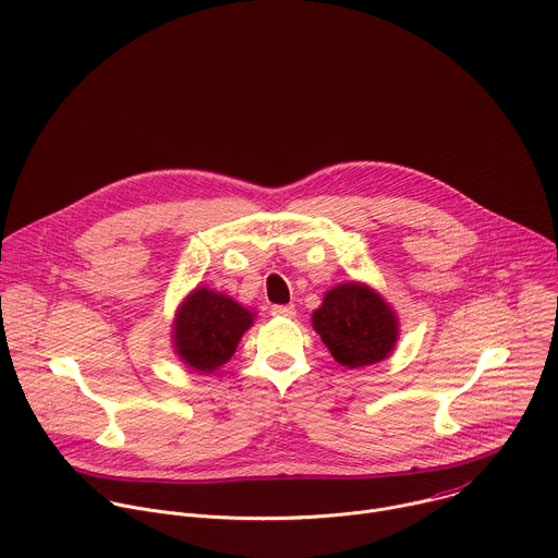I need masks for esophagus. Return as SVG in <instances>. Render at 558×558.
<instances>
[{
    "mask_svg": "<svg viewBox=\"0 0 558 558\" xmlns=\"http://www.w3.org/2000/svg\"><path fill=\"white\" fill-rule=\"evenodd\" d=\"M271 315L293 319V317H295V306H293V304H276V306L271 308Z\"/></svg>",
    "mask_w": 558,
    "mask_h": 558,
    "instance_id": "1",
    "label": "esophagus"
}]
</instances>
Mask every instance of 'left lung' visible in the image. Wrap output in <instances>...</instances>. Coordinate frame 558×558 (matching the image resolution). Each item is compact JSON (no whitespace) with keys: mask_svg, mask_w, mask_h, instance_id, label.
<instances>
[{"mask_svg":"<svg viewBox=\"0 0 558 558\" xmlns=\"http://www.w3.org/2000/svg\"><path fill=\"white\" fill-rule=\"evenodd\" d=\"M311 322L332 359L345 367L384 361L399 339L397 313L375 289L361 282L332 287Z\"/></svg>","mask_w":558,"mask_h":558,"instance_id":"obj_1","label":"left lung"}]
</instances>
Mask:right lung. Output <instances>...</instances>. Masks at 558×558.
I'll use <instances>...</instances> for the list:
<instances>
[{
    "label": "right lung",
    "instance_id": "right-lung-1",
    "mask_svg": "<svg viewBox=\"0 0 558 558\" xmlns=\"http://www.w3.org/2000/svg\"><path fill=\"white\" fill-rule=\"evenodd\" d=\"M252 324L254 313L239 302L199 287L177 308L172 324L174 352L197 373H215L232 359Z\"/></svg>",
    "mask_w": 558,
    "mask_h": 558
}]
</instances>
